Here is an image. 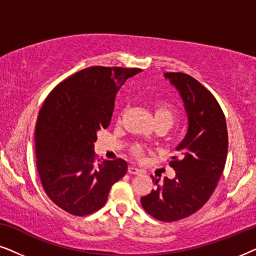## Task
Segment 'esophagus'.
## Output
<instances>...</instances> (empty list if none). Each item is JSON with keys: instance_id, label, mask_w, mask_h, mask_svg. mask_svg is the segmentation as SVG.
<instances>
[{"instance_id": "esophagus-1", "label": "esophagus", "mask_w": 256, "mask_h": 256, "mask_svg": "<svg viewBox=\"0 0 256 256\" xmlns=\"http://www.w3.org/2000/svg\"><path fill=\"white\" fill-rule=\"evenodd\" d=\"M128 172L132 174H138L142 172V170L138 169V168H136V166H129L128 168Z\"/></svg>"}]
</instances>
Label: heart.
<instances>
[{
    "label": "heart",
    "instance_id": "b5f03b06",
    "mask_svg": "<svg viewBox=\"0 0 256 256\" xmlns=\"http://www.w3.org/2000/svg\"><path fill=\"white\" fill-rule=\"evenodd\" d=\"M152 110H154V118H155L156 124H168L169 127H171L174 122L177 120V110L176 108L174 107V104H171L166 101H156L155 104H152ZM127 113V110H122L120 113V116H118V121H121L124 116ZM129 152L132 157L141 160L146 154V149L144 146H142L141 144H132L130 148H129Z\"/></svg>",
    "mask_w": 256,
    "mask_h": 256
}]
</instances>
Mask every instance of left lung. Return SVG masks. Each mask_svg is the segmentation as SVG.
Instances as JSON below:
<instances>
[{
    "label": "left lung",
    "instance_id": "1",
    "mask_svg": "<svg viewBox=\"0 0 256 256\" xmlns=\"http://www.w3.org/2000/svg\"><path fill=\"white\" fill-rule=\"evenodd\" d=\"M166 78L180 90L188 118V134L177 146L180 156L169 164L174 180L141 198L144 211L160 222H177L194 214L216 190L227 158L228 135L226 118L214 96L198 80L182 72H168Z\"/></svg>",
    "mask_w": 256,
    "mask_h": 256
}]
</instances>
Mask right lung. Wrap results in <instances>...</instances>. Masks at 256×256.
<instances>
[{"label":"right lung","instance_id":"add662e5","mask_svg":"<svg viewBox=\"0 0 256 256\" xmlns=\"http://www.w3.org/2000/svg\"><path fill=\"white\" fill-rule=\"evenodd\" d=\"M140 72L92 66L58 84L44 100L34 129L37 171L48 197L70 214L100 210L127 172L122 158L96 160L94 142L110 124L120 87Z\"/></svg>","mask_w":256,"mask_h":256}]
</instances>
